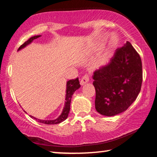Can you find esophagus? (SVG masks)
I'll list each match as a JSON object with an SVG mask.
<instances>
[{
  "instance_id": "34e87169",
  "label": "esophagus",
  "mask_w": 157,
  "mask_h": 157,
  "mask_svg": "<svg viewBox=\"0 0 157 157\" xmlns=\"http://www.w3.org/2000/svg\"><path fill=\"white\" fill-rule=\"evenodd\" d=\"M89 81V75L88 74H86L84 75L83 77H82L81 80H80V84L81 85H84V84L87 83Z\"/></svg>"
}]
</instances>
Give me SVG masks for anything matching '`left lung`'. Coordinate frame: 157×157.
Listing matches in <instances>:
<instances>
[{
    "label": "left lung",
    "instance_id": "obj_1",
    "mask_svg": "<svg viewBox=\"0 0 157 157\" xmlns=\"http://www.w3.org/2000/svg\"><path fill=\"white\" fill-rule=\"evenodd\" d=\"M95 109L106 116L123 112L136 99L143 82L140 55L129 41L93 75Z\"/></svg>",
    "mask_w": 157,
    "mask_h": 157
}]
</instances>
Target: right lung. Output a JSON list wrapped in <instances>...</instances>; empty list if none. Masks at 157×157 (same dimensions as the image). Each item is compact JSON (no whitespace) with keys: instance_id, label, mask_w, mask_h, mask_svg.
Masks as SVG:
<instances>
[{"instance_id":"obj_1","label":"right lung","mask_w":157,"mask_h":157,"mask_svg":"<svg viewBox=\"0 0 157 157\" xmlns=\"http://www.w3.org/2000/svg\"><path fill=\"white\" fill-rule=\"evenodd\" d=\"M41 35H36V36H34L33 37H30L28 41H26L24 44H23L19 48H18V50H21V48H23L25 47L29 44H30L34 39L39 38V37ZM79 87H80V84H79L78 78H77L75 79H70V80L67 82V84H66V99H65L66 100L65 106L64 107H63L62 114H61V115L58 117L57 119H55V120L44 121V120H40V119L34 118V117L32 116H30L32 118L35 119V120L36 121H38L39 123L46 124H55L62 123V122L65 121L66 119L67 118L69 111H70L71 98H72V95L74 94V92H75L77 89H78Z\"/></svg>"}]
</instances>
